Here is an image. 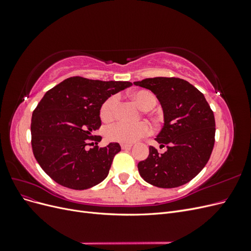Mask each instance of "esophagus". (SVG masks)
<instances>
[{
  "mask_svg": "<svg viewBox=\"0 0 251 251\" xmlns=\"http://www.w3.org/2000/svg\"><path fill=\"white\" fill-rule=\"evenodd\" d=\"M132 144H126V143H123L121 144V149L123 150H131Z\"/></svg>",
  "mask_w": 251,
  "mask_h": 251,
  "instance_id": "34e87169",
  "label": "esophagus"
}]
</instances>
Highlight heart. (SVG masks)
I'll list each match as a JSON object with an SVG mask.
<instances>
[{
    "label": "heart",
    "instance_id": "heart-1",
    "mask_svg": "<svg viewBox=\"0 0 251 251\" xmlns=\"http://www.w3.org/2000/svg\"><path fill=\"white\" fill-rule=\"evenodd\" d=\"M133 98L137 102L139 107L143 110L153 109L157 100L156 96L147 90L137 91L133 94ZM119 101V96L117 94L110 96L107 100H104L100 107V118L104 121H109L113 119L115 115L117 103ZM151 133V126L147 123L138 124H126L123 121L113 124L109 126L105 130V135L109 140L116 141L121 143H134L140 138L144 137Z\"/></svg>",
    "mask_w": 251,
    "mask_h": 251
}]
</instances>
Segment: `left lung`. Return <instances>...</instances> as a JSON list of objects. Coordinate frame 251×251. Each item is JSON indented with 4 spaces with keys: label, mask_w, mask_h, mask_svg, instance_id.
<instances>
[{
    "label": "left lung",
    "mask_w": 251,
    "mask_h": 251,
    "mask_svg": "<svg viewBox=\"0 0 251 251\" xmlns=\"http://www.w3.org/2000/svg\"><path fill=\"white\" fill-rule=\"evenodd\" d=\"M134 85L151 90L160 101L164 125L155 139L168 149L159 154L151 146L148 158L138 163L140 176L162 188L187 183L206 165L214 149V112L200 91L184 79L154 77Z\"/></svg>",
    "instance_id": "1"
}]
</instances>
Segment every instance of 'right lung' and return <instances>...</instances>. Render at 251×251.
Here are the masks:
<instances>
[{"label": "right lung", "instance_id": "right-lung-1", "mask_svg": "<svg viewBox=\"0 0 251 251\" xmlns=\"http://www.w3.org/2000/svg\"><path fill=\"white\" fill-rule=\"evenodd\" d=\"M131 86L130 81L74 76L44 95L32 113L31 146L36 161L56 183L80 191L108 176L113 158L121 150L119 143L87 147L101 140L93 134L101 126L103 101Z\"/></svg>", "mask_w": 251, "mask_h": 251}]
</instances>
